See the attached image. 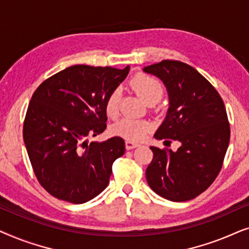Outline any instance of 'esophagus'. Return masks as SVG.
<instances>
[{
    "label": "esophagus",
    "instance_id": "obj_1",
    "mask_svg": "<svg viewBox=\"0 0 249 249\" xmlns=\"http://www.w3.org/2000/svg\"><path fill=\"white\" fill-rule=\"evenodd\" d=\"M139 144L137 142H130V141H125V148L127 149H134L136 147H138Z\"/></svg>",
    "mask_w": 249,
    "mask_h": 249
}]
</instances>
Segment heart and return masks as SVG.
Returning <instances> with one entry per match:
<instances>
[{
    "label": "heart",
    "instance_id": "obj_1",
    "mask_svg": "<svg viewBox=\"0 0 249 249\" xmlns=\"http://www.w3.org/2000/svg\"><path fill=\"white\" fill-rule=\"evenodd\" d=\"M131 86L146 104L158 102L163 95V86L156 78L147 74H137L131 80ZM120 104V90H112L105 101V112L110 118H115L119 114ZM151 129V124L145 120L124 118L112 125V132L115 136L130 142H139L144 139Z\"/></svg>",
    "mask_w": 249,
    "mask_h": 249
}]
</instances>
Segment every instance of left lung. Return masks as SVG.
Instances as JSON below:
<instances>
[{"instance_id": "left-lung-1", "label": "left lung", "mask_w": 249, "mask_h": 249, "mask_svg": "<svg viewBox=\"0 0 249 249\" xmlns=\"http://www.w3.org/2000/svg\"><path fill=\"white\" fill-rule=\"evenodd\" d=\"M142 71L158 77L169 96L168 112L154 137L180 142L176 152L151 146L154 155L146 179L165 199L195 198L215 180L229 145L230 125L222 98L198 71L180 61L163 60Z\"/></svg>"}]
</instances>
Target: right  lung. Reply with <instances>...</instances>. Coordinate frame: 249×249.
Listing matches in <instances>:
<instances>
[{"label": "right lung", "mask_w": 249, "mask_h": 249, "mask_svg": "<svg viewBox=\"0 0 249 249\" xmlns=\"http://www.w3.org/2000/svg\"><path fill=\"white\" fill-rule=\"evenodd\" d=\"M129 73L111 67L71 66L50 77L33 94L23 122V142L40 185L73 204L107 188L112 164L124 154V141L88 142L107 128L105 101Z\"/></svg>", "instance_id": "add662e5"}]
</instances>
